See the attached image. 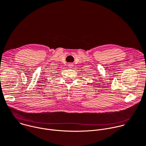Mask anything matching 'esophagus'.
<instances>
[{
  "label": "esophagus",
  "instance_id": "1",
  "mask_svg": "<svg viewBox=\"0 0 146 146\" xmlns=\"http://www.w3.org/2000/svg\"><path fill=\"white\" fill-rule=\"evenodd\" d=\"M68 66L69 67V68H72L73 67V65H72V64H69L68 65Z\"/></svg>",
  "mask_w": 146,
  "mask_h": 146
}]
</instances>
